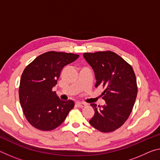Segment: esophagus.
<instances>
[{
    "label": "esophagus",
    "mask_w": 160,
    "mask_h": 160,
    "mask_svg": "<svg viewBox=\"0 0 160 160\" xmlns=\"http://www.w3.org/2000/svg\"><path fill=\"white\" fill-rule=\"evenodd\" d=\"M76 105L78 106V108H83L85 106V104L83 102H76Z\"/></svg>",
    "instance_id": "obj_1"
}]
</instances>
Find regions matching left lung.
<instances>
[{"mask_svg":"<svg viewBox=\"0 0 160 160\" xmlns=\"http://www.w3.org/2000/svg\"><path fill=\"white\" fill-rule=\"evenodd\" d=\"M83 56L95 72V88H104L101 95L106 102L103 106L91 104L95 115L89 122L102 132H111L125 122L132 110L138 94L135 72L112 51L85 52Z\"/></svg>","mask_w":160,"mask_h":160,"instance_id":"8db88e82","label":"left lung"}]
</instances>
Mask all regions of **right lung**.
I'll return each mask as SVG.
<instances>
[{
	"label": "right lung",
	"mask_w": 160,
	"mask_h": 160,
	"mask_svg": "<svg viewBox=\"0 0 160 160\" xmlns=\"http://www.w3.org/2000/svg\"><path fill=\"white\" fill-rule=\"evenodd\" d=\"M78 57L73 53L49 51L38 56L25 68L19 86L20 103L25 118L35 128L54 130L74 107L73 101L61 100L52 88L62 68Z\"/></svg>",
	"instance_id": "add662e5"
}]
</instances>
